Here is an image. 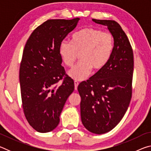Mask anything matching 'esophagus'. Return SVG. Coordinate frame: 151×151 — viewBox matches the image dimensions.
I'll list each match as a JSON object with an SVG mask.
<instances>
[{
	"label": "esophagus",
	"mask_w": 151,
	"mask_h": 151,
	"mask_svg": "<svg viewBox=\"0 0 151 151\" xmlns=\"http://www.w3.org/2000/svg\"><path fill=\"white\" fill-rule=\"evenodd\" d=\"M74 83H75V90H77V87H78V82L75 81V82H74Z\"/></svg>",
	"instance_id": "1"
}]
</instances>
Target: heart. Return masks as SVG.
<instances>
[{
    "label": "heart",
    "mask_w": 151,
    "mask_h": 151,
    "mask_svg": "<svg viewBox=\"0 0 151 151\" xmlns=\"http://www.w3.org/2000/svg\"><path fill=\"white\" fill-rule=\"evenodd\" d=\"M114 49V38L109 32L95 28H85L71 37V42L63 41L59 45V54L68 67H72L78 57L80 62L68 75L76 81H83L92 70L99 71L109 63Z\"/></svg>",
    "instance_id": "1"
}]
</instances>
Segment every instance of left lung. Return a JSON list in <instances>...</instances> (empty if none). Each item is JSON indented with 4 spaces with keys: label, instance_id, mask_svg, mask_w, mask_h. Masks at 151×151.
<instances>
[{
    "label": "left lung",
    "instance_id": "8db88e82",
    "mask_svg": "<svg viewBox=\"0 0 151 151\" xmlns=\"http://www.w3.org/2000/svg\"><path fill=\"white\" fill-rule=\"evenodd\" d=\"M93 21L106 26L114 38L113 52L107 65L78 86L82 122L88 131L101 134L114 129L129 106L134 57L127 36L118 22Z\"/></svg>",
    "mask_w": 151,
    "mask_h": 151
}]
</instances>
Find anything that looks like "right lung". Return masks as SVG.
I'll return each mask as SVG.
<instances>
[{"mask_svg": "<svg viewBox=\"0 0 151 151\" xmlns=\"http://www.w3.org/2000/svg\"><path fill=\"white\" fill-rule=\"evenodd\" d=\"M79 19L48 20L32 32L24 46L19 70L22 108L29 124L39 132L58 126L64 105L75 89L73 80L61 65L58 48ZM61 79L62 85L57 87Z\"/></svg>", "mask_w": 151, "mask_h": 151, "instance_id": "add662e5", "label": "right lung"}]
</instances>
